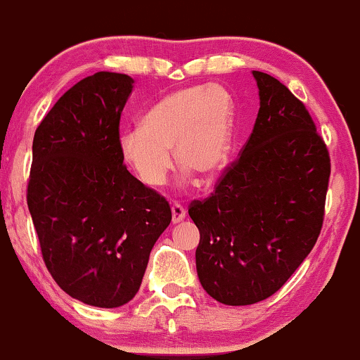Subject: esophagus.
Listing matches in <instances>:
<instances>
[{"label": "esophagus", "instance_id": "esophagus-1", "mask_svg": "<svg viewBox=\"0 0 360 360\" xmlns=\"http://www.w3.org/2000/svg\"><path fill=\"white\" fill-rule=\"evenodd\" d=\"M171 211H172V222H174V224L181 222L186 217V209L181 206V204H172Z\"/></svg>", "mask_w": 360, "mask_h": 360}]
</instances>
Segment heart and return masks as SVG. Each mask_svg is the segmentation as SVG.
<instances>
[{
    "label": "heart",
    "mask_w": 360,
    "mask_h": 360,
    "mask_svg": "<svg viewBox=\"0 0 360 360\" xmlns=\"http://www.w3.org/2000/svg\"><path fill=\"white\" fill-rule=\"evenodd\" d=\"M233 98L222 86H194L161 99L141 121V127L120 134V153L148 188L166 181L174 159L202 181L219 176L233 146Z\"/></svg>",
    "instance_id": "obj_1"
}]
</instances>
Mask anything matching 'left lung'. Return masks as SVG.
I'll return each mask as SVG.
<instances>
[{
    "mask_svg": "<svg viewBox=\"0 0 360 360\" xmlns=\"http://www.w3.org/2000/svg\"><path fill=\"white\" fill-rule=\"evenodd\" d=\"M256 124L216 191L193 201L201 240L195 269L204 290L226 306L277 292L321 234L330 158L306 106L281 81L252 71Z\"/></svg>",
    "mask_w": 360,
    "mask_h": 360,
    "instance_id": "8db88e82",
    "label": "left lung"
}]
</instances>
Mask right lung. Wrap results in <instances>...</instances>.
<instances>
[{
    "label": "right lung",
    "instance_id": "obj_1",
    "mask_svg": "<svg viewBox=\"0 0 360 360\" xmlns=\"http://www.w3.org/2000/svg\"><path fill=\"white\" fill-rule=\"evenodd\" d=\"M134 79L99 71L68 89L34 133L28 207L49 274L94 307L124 306L171 207L126 169L120 120Z\"/></svg>",
    "mask_w": 360,
    "mask_h": 360
}]
</instances>
